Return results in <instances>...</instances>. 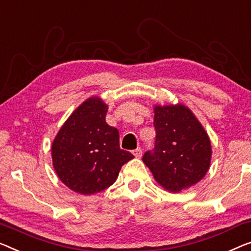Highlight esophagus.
<instances>
[{
	"mask_svg": "<svg viewBox=\"0 0 251 251\" xmlns=\"http://www.w3.org/2000/svg\"><path fill=\"white\" fill-rule=\"evenodd\" d=\"M133 154L135 155V158H141V156H142V150H141V148H137L136 150H134Z\"/></svg>",
	"mask_w": 251,
	"mask_h": 251,
	"instance_id": "obj_1",
	"label": "esophagus"
}]
</instances>
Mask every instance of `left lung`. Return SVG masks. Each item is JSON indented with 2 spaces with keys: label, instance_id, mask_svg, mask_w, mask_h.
<instances>
[{
  "label": "left lung",
  "instance_id": "obj_1",
  "mask_svg": "<svg viewBox=\"0 0 251 251\" xmlns=\"http://www.w3.org/2000/svg\"><path fill=\"white\" fill-rule=\"evenodd\" d=\"M155 147L143 155L160 186L180 193L196 185L209 169L211 141L193 111L182 103L154 106Z\"/></svg>",
  "mask_w": 251,
  "mask_h": 251
}]
</instances>
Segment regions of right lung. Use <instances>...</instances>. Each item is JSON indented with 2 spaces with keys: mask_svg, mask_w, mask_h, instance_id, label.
Wrapping results in <instances>:
<instances>
[{
  "mask_svg": "<svg viewBox=\"0 0 251 251\" xmlns=\"http://www.w3.org/2000/svg\"><path fill=\"white\" fill-rule=\"evenodd\" d=\"M107 110L100 97H90L66 119L51 144L59 180L82 195L113 185L123 164L134 158L119 148L118 129L106 123Z\"/></svg>",
  "mask_w": 251,
  "mask_h": 251,
  "instance_id": "obj_1",
  "label": "right lung"
}]
</instances>
